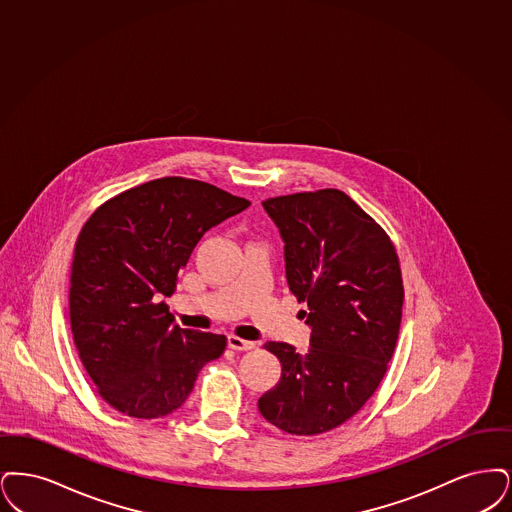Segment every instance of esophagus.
I'll list each match as a JSON object with an SVG mask.
<instances>
[{
	"label": "esophagus",
	"mask_w": 512,
	"mask_h": 512,
	"mask_svg": "<svg viewBox=\"0 0 512 512\" xmlns=\"http://www.w3.org/2000/svg\"><path fill=\"white\" fill-rule=\"evenodd\" d=\"M227 346L231 350H237V352H248V350H254L256 348V342H250V340H243L235 334H229L227 336Z\"/></svg>",
	"instance_id": "obj_1"
}]
</instances>
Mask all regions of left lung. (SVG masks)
<instances>
[{
    "label": "left lung",
    "instance_id": "obj_1",
    "mask_svg": "<svg viewBox=\"0 0 512 512\" xmlns=\"http://www.w3.org/2000/svg\"><path fill=\"white\" fill-rule=\"evenodd\" d=\"M262 204L312 334L306 354L287 342L264 346L281 361V378L258 409L289 434L315 436L354 417L388 369L400 334V260L384 229L338 189Z\"/></svg>",
    "mask_w": 512,
    "mask_h": 512
}]
</instances>
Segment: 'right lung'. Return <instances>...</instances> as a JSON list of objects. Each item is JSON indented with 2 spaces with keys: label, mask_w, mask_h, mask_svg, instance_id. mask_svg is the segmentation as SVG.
Wrapping results in <instances>:
<instances>
[{
  "label": "right lung",
  "mask_w": 512,
  "mask_h": 512,
  "mask_svg": "<svg viewBox=\"0 0 512 512\" xmlns=\"http://www.w3.org/2000/svg\"><path fill=\"white\" fill-rule=\"evenodd\" d=\"M250 202L210 183L160 178L101 204L70 271V327L97 392L116 411L158 419L189 398L223 334L179 329L168 304L202 235Z\"/></svg>",
  "instance_id": "1"
}]
</instances>
